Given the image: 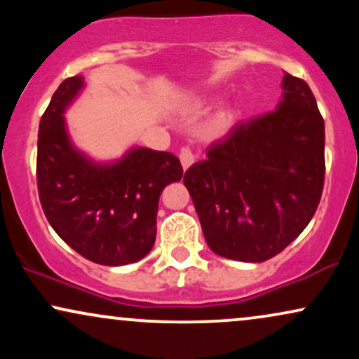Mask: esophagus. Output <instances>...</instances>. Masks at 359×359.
I'll list each match as a JSON object with an SVG mask.
<instances>
[{
	"label": "esophagus",
	"mask_w": 359,
	"mask_h": 359,
	"mask_svg": "<svg viewBox=\"0 0 359 359\" xmlns=\"http://www.w3.org/2000/svg\"><path fill=\"white\" fill-rule=\"evenodd\" d=\"M179 156H180V163H182L184 170H187V168L194 163L192 150L189 147H182V148H180V155Z\"/></svg>",
	"instance_id": "obj_1"
}]
</instances>
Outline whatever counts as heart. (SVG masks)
<instances>
[{"mask_svg": "<svg viewBox=\"0 0 359 359\" xmlns=\"http://www.w3.org/2000/svg\"><path fill=\"white\" fill-rule=\"evenodd\" d=\"M211 104L209 101H196L194 102V109H205L208 106ZM236 109L234 108H226V109H221L219 113L214 116L211 121L208 123L204 128V137L205 138H219L222 135L228 133L229 130H231V126L234 125V121H236Z\"/></svg>", "mask_w": 359, "mask_h": 359, "instance_id": "obj_1", "label": "heart"}]
</instances>
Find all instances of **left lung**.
I'll use <instances>...</instances> for the list:
<instances>
[{"label": "left lung", "mask_w": 359, "mask_h": 359, "mask_svg": "<svg viewBox=\"0 0 359 359\" xmlns=\"http://www.w3.org/2000/svg\"><path fill=\"white\" fill-rule=\"evenodd\" d=\"M277 109L234 125L185 172L208 246L259 263L306 229L324 189V119L306 81L285 72Z\"/></svg>", "instance_id": "8db88e82"}]
</instances>
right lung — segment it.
<instances>
[{"label": "right lung", "mask_w": 359, "mask_h": 359, "mask_svg": "<svg viewBox=\"0 0 359 359\" xmlns=\"http://www.w3.org/2000/svg\"><path fill=\"white\" fill-rule=\"evenodd\" d=\"M82 86L81 76L65 79L40 119V204L55 233L82 257L100 265H128L154 248L160 194L179 182L184 170L174 154L150 148H133L111 165L77 151L64 111Z\"/></svg>", "instance_id": "add662e5"}]
</instances>
